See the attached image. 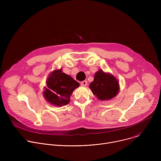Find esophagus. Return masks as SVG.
Wrapping results in <instances>:
<instances>
[{
    "instance_id": "34e87169",
    "label": "esophagus",
    "mask_w": 161,
    "mask_h": 161,
    "mask_svg": "<svg viewBox=\"0 0 161 161\" xmlns=\"http://www.w3.org/2000/svg\"><path fill=\"white\" fill-rule=\"evenodd\" d=\"M81 85L83 86H86L87 85V81L86 80H84V81L81 82Z\"/></svg>"
}]
</instances>
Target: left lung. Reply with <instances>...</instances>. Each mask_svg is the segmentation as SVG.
<instances>
[{"label": "left lung", "instance_id": "left-lung-1", "mask_svg": "<svg viewBox=\"0 0 161 161\" xmlns=\"http://www.w3.org/2000/svg\"><path fill=\"white\" fill-rule=\"evenodd\" d=\"M89 88L98 99L106 101L118 94L119 83L113 75L101 69L95 74L94 80L90 84Z\"/></svg>", "mask_w": 161, "mask_h": 161}]
</instances>
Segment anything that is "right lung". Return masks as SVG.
<instances>
[{
    "mask_svg": "<svg viewBox=\"0 0 161 161\" xmlns=\"http://www.w3.org/2000/svg\"><path fill=\"white\" fill-rule=\"evenodd\" d=\"M44 87L43 96L50 104L62 106L70 101V97L75 88L80 86L71 76L62 73V69L54 70L51 73Z\"/></svg>",
    "mask_w": 161,
    "mask_h": 161,
    "instance_id": "obj_1",
    "label": "right lung"
}]
</instances>
